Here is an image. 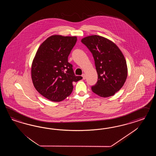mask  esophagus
<instances>
[{"label": "esophagus", "mask_w": 156, "mask_h": 156, "mask_svg": "<svg viewBox=\"0 0 156 156\" xmlns=\"http://www.w3.org/2000/svg\"><path fill=\"white\" fill-rule=\"evenodd\" d=\"M82 76L83 77V80H85L86 79V75H85V74H83L82 75Z\"/></svg>", "instance_id": "esophagus-1"}]
</instances>
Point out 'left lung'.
Here are the masks:
<instances>
[{"label":"left lung","instance_id":"left-lung-1","mask_svg":"<svg viewBox=\"0 0 156 156\" xmlns=\"http://www.w3.org/2000/svg\"><path fill=\"white\" fill-rule=\"evenodd\" d=\"M81 42L93 54L98 74L97 83L91 87L95 94L109 97L122 87L128 76V67L122 52L112 41L94 35L82 38Z\"/></svg>","mask_w":156,"mask_h":156}]
</instances>
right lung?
Masks as SVG:
<instances>
[{
	"label": "right lung",
	"instance_id": "1",
	"mask_svg": "<svg viewBox=\"0 0 156 156\" xmlns=\"http://www.w3.org/2000/svg\"><path fill=\"white\" fill-rule=\"evenodd\" d=\"M77 37L53 35L40 45L31 65V79L39 93L53 102L69 96L73 83L82 79L76 76L68 57Z\"/></svg>",
	"mask_w": 156,
	"mask_h": 156
}]
</instances>
